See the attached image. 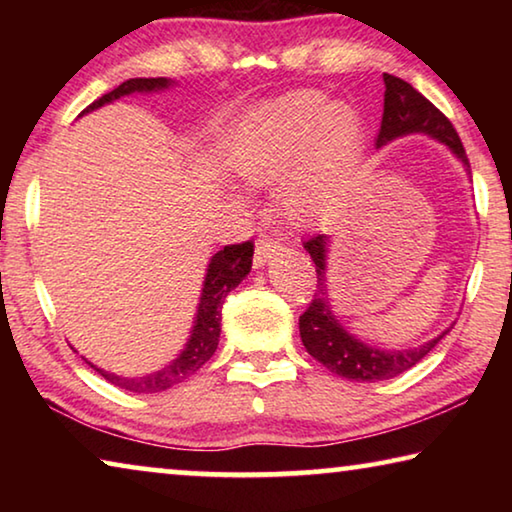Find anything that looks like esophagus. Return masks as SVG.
Instances as JSON below:
<instances>
[{
  "instance_id": "1",
  "label": "esophagus",
  "mask_w": 512,
  "mask_h": 512,
  "mask_svg": "<svg viewBox=\"0 0 512 512\" xmlns=\"http://www.w3.org/2000/svg\"><path fill=\"white\" fill-rule=\"evenodd\" d=\"M277 250H280V244L271 237H259L257 248H255V266H264L268 259H271Z\"/></svg>"
}]
</instances>
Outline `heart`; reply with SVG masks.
Listing matches in <instances>:
<instances>
[{
  "mask_svg": "<svg viewBox=\"0 0 512 512\" xmlns=\"http://www.w3.org/2000/svg\"><path fill=\"white\" fill-rule=\"evenodd\" d=\"M363 126L348 103L318 90L289 92L255 112L232 153V171L246 185L282 180L280 198L296 219L323 207L357 160Z\"/></svg>",
  "mask_w": 512,
  "mask_h": 512,
  "instance_id": "1",
  "label": "heart"
}]
</instances>
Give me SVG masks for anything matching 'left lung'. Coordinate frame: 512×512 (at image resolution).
Here are the masks:
<instances>
[{"label":"left lung","instance_id":"1","mask_svg":"<svg viewBox=\"0 0 512 512\" xmlns=\"http://www.w3.org/2000/svg\"><path fill=\"white\" fill-rule=\"evenodd\" d=\"M384 115H381V128L377 135V149L397 140V137L424 133L431 135L433 140L447 144L456 158L461 160L467 171H470V160H467L461 137L443 112H440L429 99L413 88L411 83L397 79L393 74H384ZM305 250L316 264L318 275V293L311 300L305 314L300 316V339L305 343L307 352L316 361L334 372V375L352 379V381H384L393 379L402 372L411 370L415 363H420L427 354L436 348L438 341L449 332L438 334L436 339L418 345L409 350H377L370 348L345 329L332 314V305L327 298L325 284V253H327V237L316 235L309 237Z\"/></svg>","mask_w":512,"mask_h":512}]
</instances>
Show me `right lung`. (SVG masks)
<instances>
[{
	"mask_svg": "<svg viewBox=\"0 0 512 512\" xmlns=\"http://www.w3.org/2000/svg\"><path fill=\"white\" fill-rule=\"evenodd\" d=\"M169 85H171L169 79H128L121 83L119 88L103 94L101 99L90 103L83 112L97 110L103 106V103H112L119 97H126V94L158 92V90L169 88ZM253 250H255L253 241H244V244L225 246L210 259V266H207L205 282H203L201 302H198L192 336H189L185 350L180 352L169 366H164L162 370L151 372V375H144V377H121V375H112V372L101 370L97 366L92 368L97 370L103 379H108L110 384H115L131 393H160L180 384V381H185L187 377H192L194 372L198 368H203L216 352L219 334H221L223 300L250 273V266H253Z\"/></svg>",
	"mask_w": 512,
	"mask_h": 512,
	"instance_id": "right-lung-1",
	"label": "right lung"
}]
</instances>
